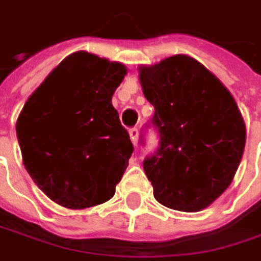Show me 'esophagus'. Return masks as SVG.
<instances>
[{
    "instance_id": "esophagus-1",
    "label": "esophagus",
    "mask_w": 261,
    "mask_h": 261,
    "mask_svg": "<svg viewBox=\"0 0 261 261\" xmlns=\"http://www.w3.org/2000/svg\"><path fill=\"white\" fill-rule=\"evenodd\" d=\"M130 139H131V142H133V144H134V146H137V143H139V130H137V128H131Z\"/></svg>"
}]
</instances>
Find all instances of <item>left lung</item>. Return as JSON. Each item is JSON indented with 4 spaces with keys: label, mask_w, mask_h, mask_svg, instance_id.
Segmentation results:
<instances>
[{
    "label": "left lung",
    "mask_w": 261,
    "mask_h": 261,
    "mask_svg": "<svg viewBox=\"0 0 261 261\" xmlns=\"http://www.w3.org/2000/svg\"><path fill=\"white\" fill-rule=\"evenodd\" d=\"M154 107L158 152L144 161L154 198L179 212H200L232 182L245 147V124L231 92L197 60L178 54L139 67Z\"/></svg>",
    "instance_id": "left-lung-1"
}]
</instances>
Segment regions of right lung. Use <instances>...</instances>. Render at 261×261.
I'll use <instances>...</instances> for the list:
<instances>
[{"label":"right lung","mask_w":261,"mask_h":261,"mask_svg":"<svg viewBox=\"0 0 261 261\" xmlns=\"http://www.w3.org/2000/svg\"><path fill=\"white\" fill-rule=\"evenodd\" d=\"M127 67L86 51L58 64L29 96L16 124L23 164L57 204L108 201L134 150L112 95Z\"/></svg>","instance_id":"obj_1"}]
</instances>
